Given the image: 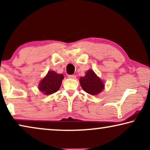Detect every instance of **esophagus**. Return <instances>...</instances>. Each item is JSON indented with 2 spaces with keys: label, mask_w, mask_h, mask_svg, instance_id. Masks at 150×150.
<instances>
[{
  "label": "esophagus",
  "mask_w": 150,
  "mask_h": 150,
  "mask_svg": "<svg viewBox=\"0 0 150 150\" xmlns=\"http://www.w3.org/2000/svg\"><path fill=\"white\" fill-rule=\"evenodd\" d=\"M69 78V79H76V76L74 75H68V76H67Z\"/></svg>",
  "instance_id": "esophagus-1"
}]
</instances>
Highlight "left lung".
I'll use <instances>...</instances> for the list:
<instances>
[{"instance_id": "8db88e82", "label": "left lung", "mask_w": 150, "mask_h": 150, "mask_svg": "<svg viewBox=\"0 0 150 150\" xmlns=\"http://www.w3.org/2000/svg\"><path fill=\"white\" fill-rule=\"evenodd\" d=\"M80 84L84 91L93 96L99 94L104 88L103 82L92 69L88 70L84 77L80 78Z\"/></svg>"}]
</instances>
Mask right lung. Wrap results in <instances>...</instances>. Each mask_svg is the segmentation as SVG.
<instances>
[{
  "label": "right lung",
  "mask_w": 150,
  "mask_h": 150,
  "mask_svg": "<svg viewBox=\"0 0 150 150\" xmlns=\"http://www.w3.org/2000/svg\"><path fill=\"white\" fill-rule=\"evenodd\" d=\"M63 74L54 71H49L46 76L40 81L38 88L45 95H50L57 92L60 88L63 79Z\"/></svg>",
  "instance_id": "1"
}]
</instances>
